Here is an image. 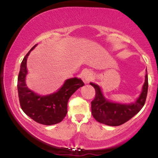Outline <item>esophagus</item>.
Returning <instances> with one entry per match:
<instances>
[{"label":"esophagus","instance_id":"obj_1","mask_svg":"<svg viewBox=\"0 0 158 158\" xmlns=\"http://www.w3.org/2000/svg\"><path fill=\"white\" fill-rule=\"evenodd\" d=\"M93 78V74L89 70H85L82 73V79L85 82H88Z\"/></svg>","mask_w":158,"mask_h":158}]
</instances>
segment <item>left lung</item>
Returning a JSON list of instances; mask_svg holds the SVG:
<instances>
[{
  "mask_svg": "<svg viewBox=\"0 0 158 158\" xmlns=\"http://www.w3.org/2000/svg\"><path fill=\"white\" fill-rule=\"evenodd\" d=\"M94 87L96 95L91 102V114L99 123L110 126H118L131 119L142 109L148 93V74L146 75L142 93L135 103L129 105L110 102L103 97L100 88L90 83Z\"/></svg>",
  "mask_w": 158,
  "mask_h": 158,
  "instance_id": "left-lung-1",
  "label": "left lung"
}]
</instances>
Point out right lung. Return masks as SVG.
I'll return each instance as SVG.
<instances>
[{
	"label": "right lung",
	"mask_w": 158,
	"mask_h": 158,
	"mask_svg": "<svg viewBox=\"0 0 158 158\" xmlns=\"http://www.w3.org/2000/svg\"><path fill=\"white\" fill-rule=\"evenodd\" d=\"M36 45L25 56L21 64L18 77L20 106L23 111L34 121L45 126H50L62 121L68 113L69 99L78 88L84 85V82L77 78L69 79L57 92L44 97L28 89L25 83L27 73V60L30 52Z\"/></svg>",
	"instance_id": "add662e5"
}]
</instances>
